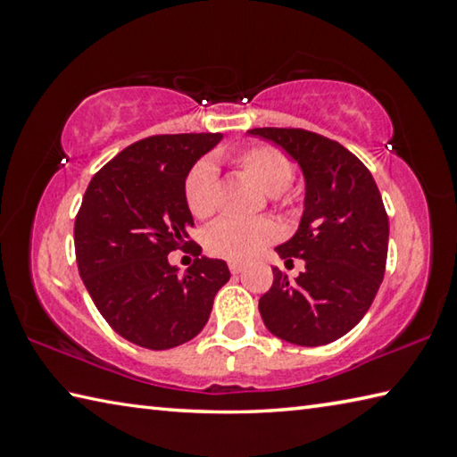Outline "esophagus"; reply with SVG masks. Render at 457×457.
<instances>
[{
  "label": "esophagus",
  "mask_w": 457,
  "mask_h": 457,
  "mask_svg": "<svg viewBox=\"0 0 457 457\" xmlns=\"http://www.w3.org/2000/svg\"><path fill=\"white\" fill-rule=\"evenodd\" d=\"M244 270V264L242 262H229V272L231 274H239Z\"/></svg>",
  "instance_id": "1"
}]
</instances>
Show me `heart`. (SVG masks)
Segmentation results:
<instances>
[{
  "label": "heart",
  "instance_id": "b5f03b06",
  "mask_svg": "<svg viewBox=\"0 0 457 457\" xmlns=\"http://www.w3.org/2000/svg\"><path fill=\"white\" fill-rule=\"evenodd\" d=\"M242 171L256 181L268 195H280L290 187L294 169L284 153L272 146H252L236 157ZM189 212L199 220L213 215L218 207V169L212 161H199L189 169L183 183ZM278 236L270 220L221 218L205 231V247L212 256L231 262H247L272 244Z\"/></svg>",
  "mask_w": 457,
  "mask_h": 457
}]
</instances>
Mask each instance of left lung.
Instances as JSON below:
<instances>
[{
	"label": "left lung",
	"instance_id": "1",
	"mask_svg": "<svg viewBox=\"0 0 457 457\" xmlns=\"http://www.w3.org/2000/svg\"><path fill=\"white\" fill-rule=\"evenodd\" d=\"M286 151L304 175V210L284 260H304V272L272 268L274 282L260 298L266 328L286 343L320 346L357 327L383 282L389 218L369 169L343 145L303 129H252ZM292 262V260H290Z\"/></svg>",
	"mask_w": 457,
	"mask_h": 457
}]
</instances>
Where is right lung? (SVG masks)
Segmentation results:
<instances>
[{"label":"right lung","instance_id":"obj_1","mask_svg":"<svg viewBox=\"0 0 457 457\" xmlns=\"http://www.w3.org/2000/svg\"><path fill=\"white\" fill-rule=\"evenodd\" d=\"M221 133L159 135L127 146L92 177L74 223L79 272L98 312L122 338L165 351L197 337L229 280L223 260L195 258L187 272L169 252L201 247L183 183Z\"/></svg>","mask_w":457,"mask_h":457}]
</instances>
